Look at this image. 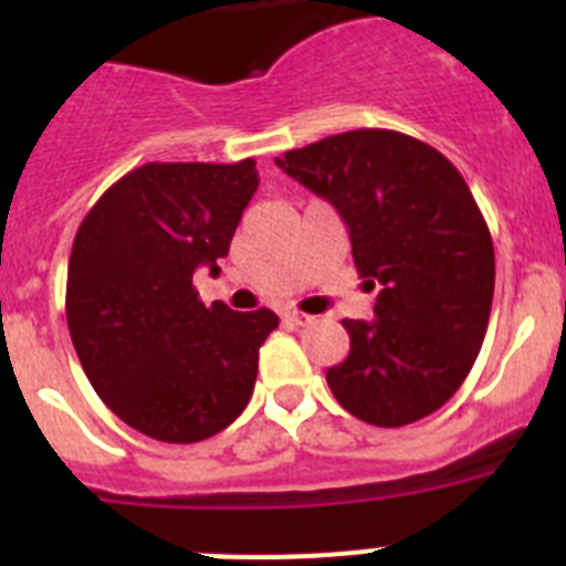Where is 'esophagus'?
<instances>
[{
	"instance_id": "34e87169",
	"label": "esophagus",
	"mask_w": 566,
	"mask_h": 566,
	"mask_svg": "<svg viewBox=\"0 0 566 566\" xmlns=\"http://www.w3.org/2000/svg\"><path fill=\"white\" fill-rule=\"evenodd\" d=\"M283 317H286L292 326H308V323H314V317H308V314L303 312H286Z\"/></svg>"
}]
</instances>
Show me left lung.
<instances>
[{"instance_id":"left-lung-1","label":"left lung","mask_w":566,"mask_h":566,"mask_svg":"<svg viewBox=\"0 0 566 566\" xmlns=\"http://www.w3.org/2000/svg\"><path fill=\"white\" fill-rule=\"evenodd\" d=\"M274 164L337 209L354 266L379 289L371 319H343L352 352L326 371L337 402L379 428L442 408L476 363L496 280L459 169L394 129L328 135Z\"/></svg>"}]
</instances>
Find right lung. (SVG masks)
<instances>
[{
	"instance_id": "add662e5",
	"label": "right lung",
	"mask_w": 566,
	"mask_h": 566,
	"mask_svg": "<svg viewBox=\"0 0 566 566\" xmlns=\"http://www.w3.org/2000/svg\"><path fill=\"white\" fill-rule=\"evenodd\" d=\"M260 178L238 164H144L115 181L78 227L67 266V328L109 411L158 442L189 444L243 413L269 308L203 306L195 269L218 260Z\"/></svg>"
}]
</instances>
